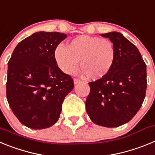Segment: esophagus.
<instances>
[{"label": "esophagus", "mask_w": 155, "mask_h": 155, "mask_svg": "<svg viewBox=\"0 0 155 155\" xmlns=\"http://www.w3.org/2000/svg\"><path fill=\"white\" fill-rule=\"evenodd\" d=\"M80 81H81L80 79H78V78H74V84H78V83Z\"/></svg>", "instance_id": "obj_1"}]
</instances>
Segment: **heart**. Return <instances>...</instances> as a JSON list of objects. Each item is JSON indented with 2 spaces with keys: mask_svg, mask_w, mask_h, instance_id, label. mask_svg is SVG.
<instances>
[{
  "mask_svg": "<svg viewBox=\"0 0 155 155\" xmlns=\"http://www.w3.org/2000/svg\"><path fill=\"white\" fill-rule=\"evenodd\" d=\"M54 55L59 68L65 73L74 72L80 61V68L87 78L98 80L113 68L116 50L109 39L83 35L71 39L67 47L57 46Z\"/></svg>",
  "mask_w": 155,
  "mask_h": 155,
  "instance_id": "b5f03b06",
  "label": "heart"
}]
</instances>
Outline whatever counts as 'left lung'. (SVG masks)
Wrapping results in <instances>:
<instances>
[{"instance_id":"1","label":"left lung","mask_w":155,"mask_h":155,"mask_svg":"<svg viewBox=\"0 0 155 155\" xmlns=\"http://www.w3.org/2000/svg\"><path fill=\"white\" fill-rule=\"evenodd\" d=\"M101 35L113 42L116 61L106 76L88 83L86 111L95 124L120 127L132 120L143 104L147 89L146 64L137 48L121 33Z\"/></svg>"}]
</instances>
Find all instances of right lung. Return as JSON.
<instances>
[{
  "instance_id": "1",
  "label": "right lung",
  "mask_w": 155,
  "mask_h": 155,
  "mask_svg": "<svg viewBox=\"0 0 155 155\" xmlns=\"http://www.w3.org/2000/svg\"><path fill=\"white\" fill-rule=\"evenodd\" d=\"M68 35L39 31L19 42L8 61L7 99L15 116L34 130L48 128L60 118L74 81L57 66L55 50Z\"/></svg>"
}]
</instances>
